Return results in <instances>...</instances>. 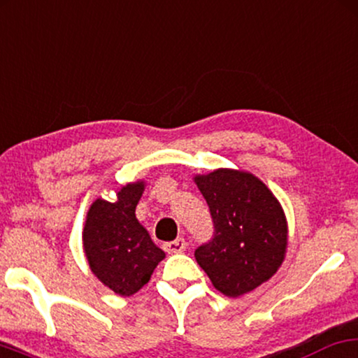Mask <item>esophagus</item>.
I'll return each instance as SVG.
<instances>
[{
  "instance_id": "obj_1",
  "label": "esophagus",
  "mask_w": 358,
  "mask_h": 358,
  "mask_svg": "<svg viewBox=\"0 0 358 358\" xmlns=\"http://www.w3.org/2000/svg\"><path fill=\"white\" fill-rule=\"evenodd\" d=\"M185 247H187V243H185L184 238H176L174 241H168V243H164V250L169 255L182 253L184 250H185Z\"/></svg>"
}]
</instances>
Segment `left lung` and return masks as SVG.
Instances as JSON below:
<instances>
[{
	"label": "left lung",
	"instance_id": "1",
	"mask_svg": "<svg viewBox=\"0 0 358 358\" xmlns=\"http://www.w3.org/2000/svg\"><path fill=\"white\" fill-rule=\"evenodd\" d=\"M215 234L196 250L213 287L240 298L266 282L285 262L287 220L268 185L247 171L220 168L196 174Z\"/></svg>",
	"mask_w": 358,
	"mask_h": 358
}]
</instances>
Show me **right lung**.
Returning a JSON list of instances; mask_svg holds the SVG:
<instances>
[{"label":"right lung","instance_id":"add662e5","mask_svg":"<svg viewBox=\"0 0 358 358\" xmlns=\"http://www.w3.org/2000/svg\"><path fill=\"white\" fill-rule=\"evenodd\" d=\"M145 187V180H136L118 189L115 202L95 199L82 231L92 273L123 298L141 289L166 258L134 213Z\"/></svg>","mask_w":358,"mask_h":358}]
</instances>
